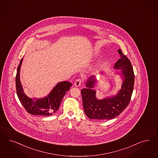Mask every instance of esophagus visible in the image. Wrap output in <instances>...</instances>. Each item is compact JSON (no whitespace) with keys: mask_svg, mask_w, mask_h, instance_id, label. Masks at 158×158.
Wrapping results in <instances>:
<instances>
[{"mask_svg":"<svg viewBox=\"0 0 158 158\" xmlns=\"http://www.w3.org/2000/svg\"><path fill=\"white\" fill-rule=\"evenodd\" d=\"M81 79H77L76 81H75V82H74V85L75 87H78L81 85Z\"/></svg>","mask_w":158,"mask_h":158,"instance_id":"1","label":"esophagus"}]
</instances>
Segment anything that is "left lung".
Here are the masks:
<instances>
[{"label":"left lung","instance_id":"obj_1","mask_svg":"<svg viewBox=\"0 0 158 158\" xmlns=\"http://www.w3.org/2000/svg\"><path fill=\"white\" fill-rule=\"evenodd\" d=\"M120 59L113 67L116 71L114 75L118 74L121 77L122 83L121 88L115 94L99 99L97 98L96 89L98 80L95 76H90L85 81L86 88L82 89V98L84 110L87 117L90 119L109 120L118 116L127 107L132 95L134 74L132 64L130 60L118 49ZM101 76L113 77L106 71L100 72ZM111 74V73H110Z\"/></svg>","mask_w":158,"mask_h":158}]
</instances>
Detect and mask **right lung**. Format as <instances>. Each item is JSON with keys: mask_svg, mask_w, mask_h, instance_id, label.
Segmentation results:
<instances>
[{"mask_svg": "<svg viewBox=\"0 0 158 158\" xmlns=\"http://www.w3.org/2000/svg\"><path fill=\"white\" fill-rule=\"evenodd\" d=\"M23 60V57L21 59L15 77L16 91L20 101L31 114L51 116L59 109L63 97L70 89L72 84L69 81L59 82L47 96L40 98H29L24 92L21 83L20 73Z\"/></svg>", "mask_w": 158, "mask_h": 158, "instance_id": "add662e5", "label": "right lung"}]
</instances>
